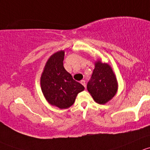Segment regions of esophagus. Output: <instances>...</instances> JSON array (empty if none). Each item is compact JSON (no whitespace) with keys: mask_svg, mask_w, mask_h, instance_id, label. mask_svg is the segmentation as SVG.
<instances>
[{"mask_svg":"<svg viewBox=\"0 0 150 150\" xmlns=\"http://www.w3.org/2000/svg\"><path fill=\"white\" fill-rule=\"evenodd\" d=\"M81 84H82L83 86H84V87H86V82H85V81H84V80H81Z\"/></svg>","mask_w":150,"mask_h":150,"instance_id":"1","label":"esophagus"}]
</instances>
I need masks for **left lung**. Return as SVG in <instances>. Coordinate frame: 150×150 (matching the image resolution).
<instances>
[{"mask_svg": "<svg viewBox=\"0 0 150 150\" xmlns=\"http://www.w3.org/2000/svg\"><path fill=\"white\" fill-rule=\"evenodd\" d=\"M87 90L98 104L104 105L116 94L118 84L112 67L100 59L95 61L91 80L87 84Z\"/></svg>", "mask_w": 150, "mask_h": 150, "instance_id": "8db88e82", "label": "left lung"}]
</instances>
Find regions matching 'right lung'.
Instances as JSON below:
<instances>
[{
  "instance_id": "1",
  "label": "right lung",
  "mask_w": 150,
  "mask_h": 150,
  "mask_svg": "<svg viewBox=\"0 0 150 150\" xmlns=\"http://www.w3.org/2000/svg\"><path fill=\"white\" fill-rule=\"evenodd\" d=\"M64 50L53 53L46 62L40 77V85L45 100L51 105L66 109L74 103L84 86L77 82L64 69Z\"/></svg>"
}]
</instances>
